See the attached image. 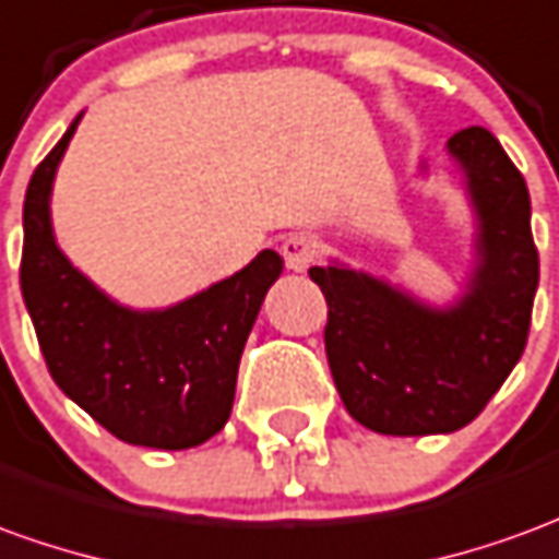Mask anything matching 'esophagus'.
I'll return each mask as SVG.
<instances>
[{
	"instance_id": "esophagus-1",
	"label": "esophagus",
	"mask_w": 559,
	"mask_h": 559,
	"mask_svg": "<svg viewBox=\"0 0 559 559\" xmlns=\"http://www.w3.org/2000/svg\"><path fill=\"white\" fill-rule=\"evenodd\" d=\"M314 253H318V245H314L311 236H302V233L287 236V239L281 241V257H284V263H287L290 272H306L314 263Z\"/></svg>"
}]
</instances>
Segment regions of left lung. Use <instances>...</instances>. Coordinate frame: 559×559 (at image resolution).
Instances as JSON below:
<instances>
[{
  "label": "left lung",
  "instance_id": "left-lung-1",
  "mask_svg": "<svg viewBox=\"0 0 559 559\" xmlns=\"http://www.w3.org/2000/svg\"><path fill=\"white\" fill-rule=\"evenodd\" d=\"M448 154L475 214V263L454 302L429 306L338 260L308 269L330 306L323 342L335 390L347 415L381 436L472 424L521 360L530 333L538 251L524 175L484 127L451 135Z\"/></svg>",
  "mask_w": 559,
  "mask_h": 559
}]
</instances>
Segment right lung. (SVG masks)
I'll return each mask as SVG.
<instances>
[{
  "instance_id": "add662e5",
  "label": "right lung",
  "mask_w": 559,
  "mask_h": 559,
  "mask_svg": "<svg viewBox=\"0 0 559 559\" xmlns=\"http://www.w3.org/2000/svg\"><path fill=\"white\" fill-rule=\"evenodd\" d=\"M78 123L81 115L38 163L23 202L21 290L50 378L120 442L197 448L229 420L241 350L284 260L266 248L169 308L120 306L72 266L50 224L53 178Z\"/></svg>"
}]
</instances>
